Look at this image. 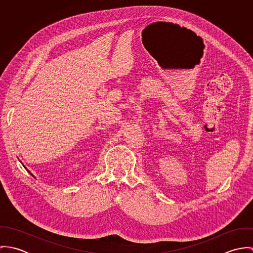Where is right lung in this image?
Masks as SVG:
<instances>
[{
    "label": "right lung",
    "mask_w": 253,
    "mask_h": 253,
    "mask_svg": "<svg viewBox=\"0 0 253 253\" xmlns=\"http://www.w3.org/2000/svg\"><path fill=\"white\" fill-rule=\"evenodd\" d=\"M28 172H29V173H30V174H31V175H32V176H33V174H32V173H31V172H30V171H28Z\"/></svg>",
    "instance_id": "right-lung-1"
}]
</instances>
